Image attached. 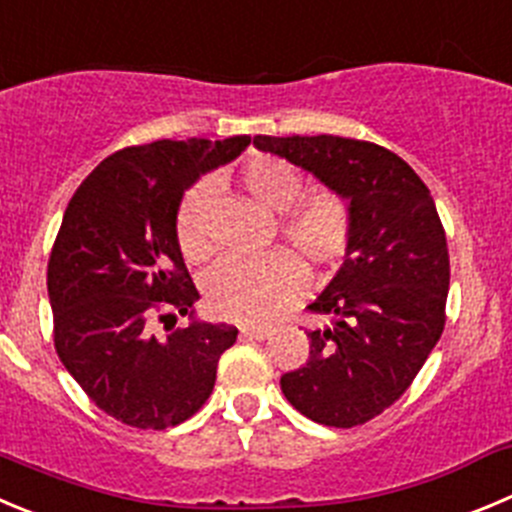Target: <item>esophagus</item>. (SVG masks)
<instances>
[{
    "label": "esophagus",
    "mask_w": 512,
    "mask_h": 512,
    "mask_svg": "<svg viewBox=\"0 0 512 512\" xmlns=\"http://www.w3.org/2000/svg\"><path fill=\"white\" fill-rule=\"evenodd\" d=\"M242 336L255 338V341H265V338L272 336V328L270 326H245L242 328Z\"/></svg>",
    "instance_id": "obj_1"
}]
</instances>
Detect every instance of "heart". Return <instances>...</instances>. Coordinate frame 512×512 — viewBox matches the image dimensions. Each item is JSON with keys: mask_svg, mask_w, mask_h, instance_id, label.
<instances>
[{"mask_svg": "<svg viewBox=\"0 0 512 512\" xmlns=\"http://www.w3.org/2000/svg\"><path fill=\"white\" fill-rule=\"evenodd\" d=\"M242 189L262 207L280 212L278 232L295 252L272 250L247 260H224L204 280L209 308L227 321L265 323L278 318L305 290L313 270H333L346 260L353 242L351 202L336 189L303 191L293 164L257 154L237 171ZM212 184L197 181L184 194L176 212V242L181 255L199 265L214 255L207 209Z\"/></svg>", "mask_w": 512, "mask_h": 512, "instance_id": "1", "label": "heart"}]
</instances>
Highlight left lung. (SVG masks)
<instances>
[{"instance_id":"8db88e82","label":"left lung","mask_w":512,"mask_h":512,"mask_svg":"<svg viewBox=\"0 0 512 512\" xmlns=\"http://www.w3.org/2000/svg\"><path fill=\"white\" fill-rule=\"evenodd\" d=\"M255 146L303 166L353 209L351 250L308 305L333 323L308 331V361L280 389L326 427L371 422L412 386L447 321L450 252L432 194L379 143L323 133L255 136Z\"/></svg>"}]
</instances>
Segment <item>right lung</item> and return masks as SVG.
Returning a JSON list of instances; mask_svg holds the SVG:
<instances>
[{
	"label": "right lung",
	"mask_w": 512,
	"mask_h": 512,
	"mask_svg": "<svg viewBox=\"0 0 512 512\" xmlns=\"http://www.w3.org/2000/svg\"><path fill=\"white\" fill-rule=\"evenodd\" d=\"M250 136L143 143L95 166L70 199L47 262L55 351L108 417L166 429L204 407L237 328L199 323L156 338L199 293L176 242V212L199 174L240 156Z\"/></svg>",
	"instance_id": "add662e5"
}]
</instances>
